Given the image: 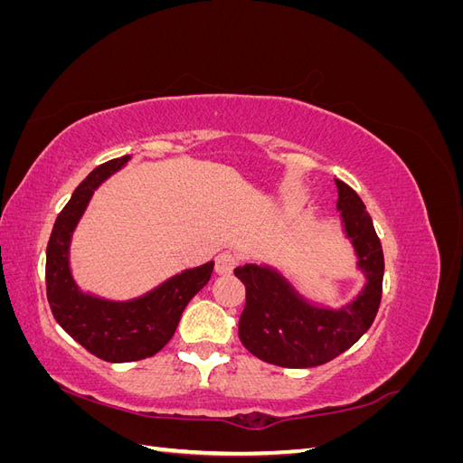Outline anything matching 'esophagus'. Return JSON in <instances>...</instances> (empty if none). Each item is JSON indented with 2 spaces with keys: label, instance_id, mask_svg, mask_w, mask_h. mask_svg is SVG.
Instances as JSON below:
<instances>
[{
  "label": "esophagus",
  "instance_id": "obj_1",
  "mask_svg": "<svg viewBox=\"0 0 463 463\" xmlns=\"http://www.w3.org/2000/svg\"><path fill=\"white\" fill-rule=\"evenodd\" d=\"M235 264H237L235 255H232L230 250H223V253H220L216 257V274H220V276L232 274L233 269H235Z\"/></svg>",
  "mask_w": 463,
  "mask_h": 463
}]
</instances>
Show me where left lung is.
<instances>
[{
    "instance_id": "8db88e82",
    "label": "left lung",
    "mask_w": 463,
    "mask_h": 463,
    "mask_svg": "<svg viewBox=\"0 0 463 463\" xmlns=\"http://www.w3.org/2000/svg\"><path fill=\"white\" fill-rule=\"evenodd\" d=\"M338 187L342 232L365 278L357 296L342 307L311 301L270 264H243L233 270L245 284L247 303L240 318V340L255 357L288 369L325 365L352 347L376 317L383 298L384 255L373 220L359 194L344 181Z\"/></svg>"
}]
</instances>
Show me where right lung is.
I'll list each match as a JSON object with an SVG mask.
<instances>
[{
    "instance_id": "add662e5",
    "label": "right lung",
    "mask_w": 463,
    "mask_h": 463,
    "mask_svg": "<svg viewBox=\"0 0 463 463\" xmlns=\"http://www.w3.org/2000/svg\"><path fill=\"white\" fill-rule=\"evenodd\" d=\"M129 160L131 156L109 160L80 181L55 220L46 249V291L53 318L87 352L109 363L158 354L172 340L187 303L208 284L214 270L210 260L197 269L181 270L143 296L125 301L106 299L79 288L69 262L73 232L94 191Z\"/></svg>"
}]
</instances>
